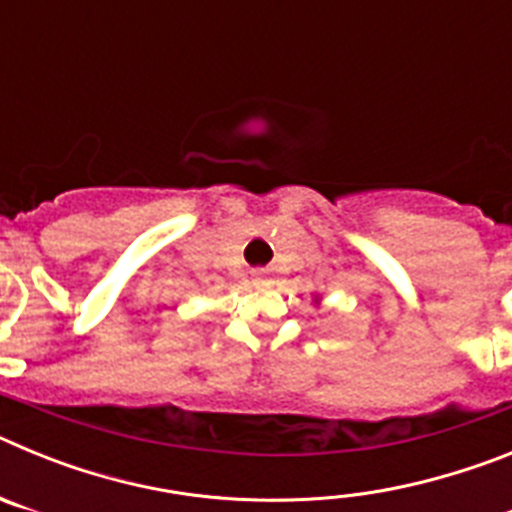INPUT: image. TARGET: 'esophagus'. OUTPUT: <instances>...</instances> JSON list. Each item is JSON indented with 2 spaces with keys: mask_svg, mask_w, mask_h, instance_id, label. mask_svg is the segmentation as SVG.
Wrapping results in <instances>:
<instances>
[{
  "mask_svg": "<svg viewBox=\"0 0 512 512\" xmlns=\"http://www.w3.org/2000/svg\"><path fill=\"white\" fill-rule=\"evenodd\" d=\"M253 284H256V287H261V284H266L264 271H256V274H253Z\"/></svg>",
  "mask_w": 512,
  "mask_h": 512,
  "instance_id": "1",
  "label": "esophagus"
}]
</instances>
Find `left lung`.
Returning a JSON list of instances; mask_svg holds the SVG:
<instances>
[{
  "mask_svg": "<svg viewBox=\"0 0 512 512\" xmlns=\"http://www.w3.org/2000/svg\"><path fill=\"white\" fill-rule=\"evenodd\" d=\"M315 302H320V300H318V297H315Z\"/></svg>",
  "mask_w": 512,
  "mask_h": 512,
  "instance_id": "1",
  "label": "left lung"
}]
</instances>
